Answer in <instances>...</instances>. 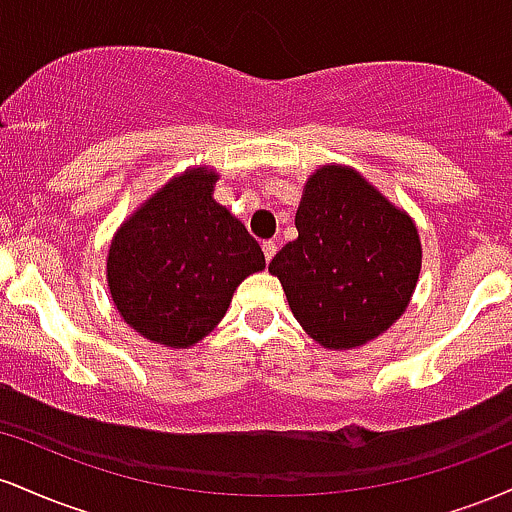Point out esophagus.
I'll return each instance as SVG.
<instances>
[{
  "label": "esophagus",
  "mask_w": 512,
  "mask_h": 512,
  "mask_svg": "<svg viewBox=\"0 0 512 512\" xmlns=\"http://www.w3.org/2000/svg\"><path fill=\"white\" fill-rule=\"evenodd\" d=\"M276 250H279V248H276L274 240H267V243H262V252H264V260H267V264L272 262V257L276 255Z\"/></svg>",
  "instance_id": "obj_1"
}]
</instances>
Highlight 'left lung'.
<instances>
[{"label":"left lung","mask_w":512,"mask_h":512,"mask_svg":"<svg viewBox=\"0 0 512 512\" xmlns=\"http://www.w3.org/2000/svg\"><path fill=\"white\" fill-rule=\"evenodd\" d=\"M298 238L269 262L291 313L317 344H368L404 315L421 274L419 228L349 166H322L303 187Z\"/></svg>","instance_id":"1"}]
</instances>
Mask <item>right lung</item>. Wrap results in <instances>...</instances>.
I'll use <instances>...</instances> for the list:
<instances>
[{
  "label": "right lung",
  "mask_w": 512,
  "mask_h": 512,
  "mask_svg": "<svg viewBox=\"0 0 512 512\" xmlns=\"http://www.w3.org/2000/svg\"><path fill=\"white\" fill-rule=\"evenodd\" d=\"M219 173L173 175L117 228L105 279L117 313L154 344L190 349L226 315L233 291L262 272L243 221L214 199Z\"/></svg>",
  "instance_id": "obj_1"
}]
</instances>
